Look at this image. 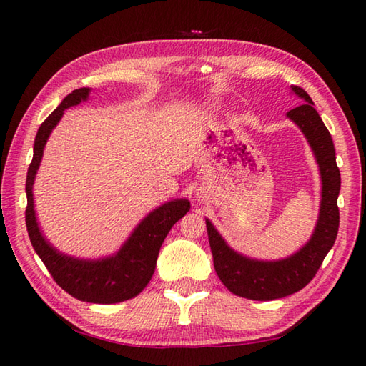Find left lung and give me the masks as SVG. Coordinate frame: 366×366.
<instances>
[{
    "instance_id": "obj_1",
    "label": "left lung",
    "mask_w": 366,
    "mask_h": 366,
    "mask_svg": "<svg viewBox=\"0 0 366 366\" xmlns=\"http://www.w3.org/2000/svg\"><path fill=\"white\" fill-rule=\"evenodd\" d=\"M291 91L303 104L292 108L286 116L303 132L321 171V209L313 236L290 258L258 261L232 250L214 224L206 220L217 275L232 294L252 300L282 299L305 287L320 270L338 234L340 211L337 199L341 177L335 160V147L327 127L315 110L312 97L299 86H291Z\"/></svg>"
}]
</instances>
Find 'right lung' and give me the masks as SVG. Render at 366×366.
Returning a JSON list of instances; mask_svg holds the SVG:
<instances>
[{
	"label": "right lung",
	"mask_w": 366,
	"mask_h": 366,
	"mask_svg": "<svg viewBox=\"0 0 366 366\" xmlns=\"http://www.w3.org/2000/svg\"><path fill=\"white\" fill-rule=\"evenodd\" d=\"M89 88L66 96L37 130L33 162L26 174V229L31 245L49 269L53 280L72 297L89 303H118L135 297L151 282L160 247L171 227L189 212V199H173L154 209L129 236L118 253L102 259H79L63 254L42 234L34 212L33 184L41 165L44 147L64 110L88 100Z\"/></svg>",
	"instance_id": "add662e5"
}]
</instances>
